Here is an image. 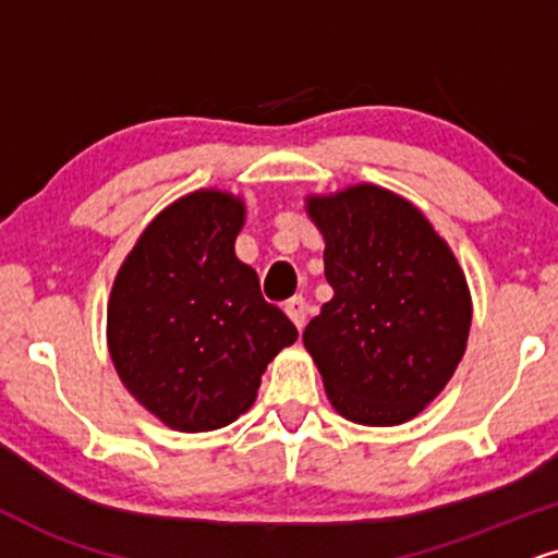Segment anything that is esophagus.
Masks as SVG:
<instances>
[{
  "mask_svg": "<svg viewBox=\"0 0 558 558\" xmlns=\"http://www.w3.org/2000/svg\"><path fill=\"white\" fill-rule=\"evenodd\" d=\"M284 313L290 315V320L294 323V326H298V331H302V328H305V320H307V305H305V300L302 298H294V300H290L284 305Z\"/></svg>",
  "mask_w": 558,
  "mask_h": 558,
  "instance_id": "esophagus-1",
  "label": "esophagus"
}]
</instances>
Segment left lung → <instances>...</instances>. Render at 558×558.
<instances>
[{"instance_id": "obj_1", "label": "left lung", "mask_w": 558, "mask_h": 558, "mask_svg": "<svg viewBox=\"0 0 558 558\" xmlns=\"http://www.w3.org/2000/svg\"><path fill=\"white\" fill-rule=\"evenodd\" d=\"M333 298L302 343L331 405L364 426L422 414L469 343L473 302L456 253L409 198L375 183L305 196Z\"/></svg>"}]
</instances>
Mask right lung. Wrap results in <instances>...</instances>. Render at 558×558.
<instances>
[{
    "instance_id": "1",
    "label": "right lung",
    "mask_w": 558,
    "mask_h": 558,
    "mask_svg": "<svg viewBox=\"0 0 558 558\" xmlns=\"http://www.w3.org/2000/svg\"><path fill=\"white\" fill-rule=\"evenodd\" d=\"M245 202L198 189L144 227L108 300V352L123 388L175 432L232 424L298 328L235 256Z\"/></svg>"
}]
</instances>
